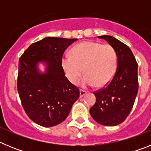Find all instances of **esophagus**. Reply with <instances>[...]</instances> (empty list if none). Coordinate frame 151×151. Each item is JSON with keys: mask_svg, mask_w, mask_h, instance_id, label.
<instances>
[{"mask_svg": "<svg viewBox=\"0 0 151 151\" xmlns=\"http://www.w3.org/2000/svg\"><path fill=\"white\" fill-rule=\"evenodd\" d=\"M86 94H87V92L85 91L80 90V97H82L83 96H85Z\"/></svg>", "mask_w": 151, "mask_h": 151, "instance_id": "obj_1", "label": "esophagus"}]
</instances>
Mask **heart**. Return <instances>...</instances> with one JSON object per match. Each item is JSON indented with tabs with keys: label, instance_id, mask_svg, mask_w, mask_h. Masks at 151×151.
Returning a JSON list of instances; mask_svg holds the SVG:
<instances>
[{
	"label": "heart",
	"instance_id": "b5f03b06",
	"mask_svg": "<svg viewBox=\"0 0 151 151\" xmlns=\"http://www.w3.org/2000/svg\"><path fill=\"white\" fill-rule=\"evenodd\" d=\"M61 65L68 79L76 84L82 76L80 85L83 87H104L115 75L117 66L116 51L110 45L94 41H84L71 50V55L65 54Z\"/></svg>",
	"mask_w": 151,
	"mask_h": 151
}]
</instances>
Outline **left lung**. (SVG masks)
Returning a JSON list of instances; mask_svg holds the SVG:
<instances>
[{"instance_id": "left-lung-1", "label": "left lung", "mask_w": 151, "mask_h": 151, "mask_svg": "<svg viewBox=\"0 0 151 151\" xmlns=\"http://www.w3.org/2000/svg\"><path fill=\"white\" fill-rule=\"evenodd\" d=\"M113 47L117 57L116 71L106 87L95 91L96 102L90 109L97 123L115 126L127 118L138 94V63L129 47L113 36L98 37Z\"/></svg>"}]
</instances>
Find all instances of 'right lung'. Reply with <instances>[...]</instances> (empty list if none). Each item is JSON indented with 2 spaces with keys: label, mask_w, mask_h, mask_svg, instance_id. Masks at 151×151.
<instances>
[{
  "label": "right lung",
  "mask_w": 151,
  "mask_h": 151,
  "mask_svg": "<svg viewBox=\"0 0 151 151\" xmlns=\"http://www.w3.org/2000/svg\"><path fill=\"white\" fill-rule=\"evenodd\" d=\"M76 38L47 37L26 49L19 60L17 89L23 109L34 122L52 127L63 122L79 90L64 73L61 60L64 51ZM45 66L41 73L38 63Z\"/></svg>",
  "instance_id": "1"
}]
</instances>
